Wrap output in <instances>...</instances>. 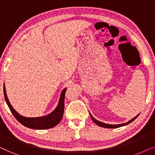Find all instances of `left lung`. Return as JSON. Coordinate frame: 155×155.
<instances>
[{"instance_id":"8db88e82","label":"left lung","mask_w":155,"mask_h":155,"mask_svg":"<svg viewBox=\"0 0 155 155\" xmlns=\"http://www.w3.org/2000/svg\"><path fill=\"white\" fill-rule=\"evenodd\" d=\"M90 115L91 117V119L92 120L94 121V122L96 123V125H98V126H101L102 127H106V128H117V127H122V126H124V125H127L129 124V123H130L133 122V121L134 120H135L136 118H137L138 115H139V114H138L137 115H136V116L135 117H133V119H131L130 120H129L128 122H127L126 123H122V124H117V125H110V124H106V123H102L101 122V121L99 120H96L94 118V117L92 116L91 114L90 113Z\"/></svg>"}]
</instances>
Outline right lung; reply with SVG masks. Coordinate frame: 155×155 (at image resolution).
Returning <instances> with one entry per match:
<instances>
[{"label":"right lung","mask_w":155,"mask_h":155,"mask_svg":"<svg viewBox=\"0 0 155 155\" xmlns=\"http://www.w3.org/2000/svg\"><path fill=\"white\" fill-rule=\"evenodd\" d=\"M67 88H64L61 93L60 98H59V104L57 105V108L54 110L49 115H45L42 117H27L22 115H20L19 113L15 111V109L13 108L11 104H10L8 100L5 86H3V93L5 100L7 105L9 107L10 111L13 113L14 117L17 119L18 122H20L22 125L31 129L37 130H45L49 129L54 127L60 122L63 117L64 110V96Z\"/></svg>","instance_id":"obj_1"}]
</instances>
